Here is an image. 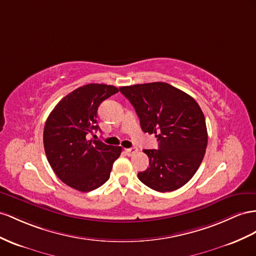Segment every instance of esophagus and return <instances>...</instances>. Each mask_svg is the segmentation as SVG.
Returning a JSON list of instances; mask_svg holds the SVG:
<instances>
[{"label":"esophagus","instance_id":"1","mask_svg":"<svg viewBox=\"0 0 256 256\" xmlns=\"http://www.w3.org/2000/svg\"><path fill=\"white\" fill-rule=\"evenodd\" d=\"M137 152H138V148H137V147H132V148L126 149V152L128 156H133V154H135Z\"/></svg>","mask_w":256,"mask_h":256}]
</instances>
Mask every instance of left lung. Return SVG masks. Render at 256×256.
Here are the masks:
<instances>
[{
  "instance_id": "8db88e82",
  "label": "left lung",
  "mask_w": 256,
  "mask_h": 256,
  "mask_svg": "<svg viewBox=\"0 0 256 256\" xmlns=\"http://www.w3.org/2000/svg\"><path fill=\"white\" fill-rule=\"evenodd\" d=\"M145 133L156 134L159 149H144L149 168L140 180L156 192H173L192 180L208 145L206 118L192 96L166 82L121 86Z\"/></svg>"
}]
</instances>
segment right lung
I'll return each mask as SVG.
<instances>
[{"label":"right lung","instance_id":"right-lung-1","mask_svg":"<svg viewBox=\"0 0 256 256\" xmlns=\"http://www.w3.org/2000/svg\"><path fill=\"white\" fill-rule=\"evenodd\" d=\"M118 92L114 85H83L64 96L45 122L43 142L48 163L62 182L78 192L104 185L121 154L120 146L88 140V134L100 130V104Z\"/></svg>","mask_w":256,"mask_h":256}]
</instances>
